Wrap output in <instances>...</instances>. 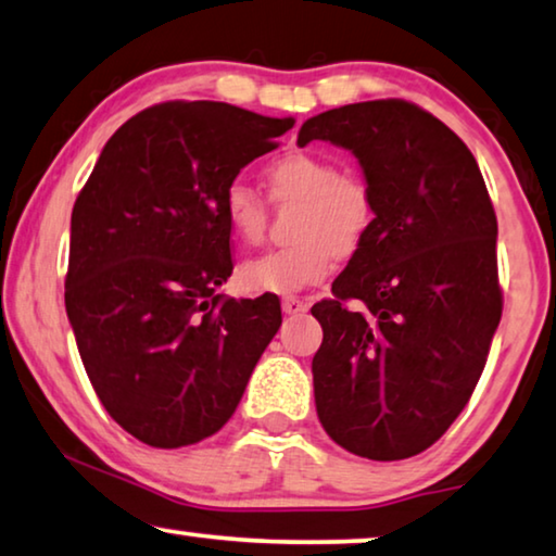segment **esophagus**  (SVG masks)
Returning <instances> with one entry per match:
<instances>
[{"label": "esophagus", "mask_w": 556, "mask_h": 556, "mask_svg": "<svg viewBox=\"0 0 556 556\" xmlns=\"http://www.w3.org/2000/svg\"><path fill=\"white\" fill-rule=\"evenodd\" d=\"M303 311H305V303L301 301V298H295V295L283 298V313H288V316H295V313H303Z\"/></svg>", "instance_id": "esophagus-1"}]
</instances>
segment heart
<instances>
[{
    "label": "heart",
    "mask_w": 556,
    "mask_h": 556,
    "mask_svg": "<svg viewBox=\"0 0 556 556\" xmlns=\"http://www.w3.org/2000/svg\"><path fill=\"white\" fill-rule=\"evenodd\" d=\"M276 203L295 205L293 243L243 263L240 286L248 293H295L331 273L338 255L349 258L374 228L376 198L361 175L338 173L331 160L311 152H288L265 167ZM223 215L232 236L261 243L265 205L245 182H230Z\"/></svg>",
    "instance_id": "1"
}]
</instances>
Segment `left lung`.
I'll use <instances>...</instances> for the list:
<instances>
[{
    "instance_id": "8db88e82",
    "label": "left lung",
    "mask_w": 556,
    "mask_h": 556,
    "mask_svg": "<svg viewBox=\"0 0 556 556\" xmlns=\"http://www.w3.org/2000/svg\"><path fill=\"white\" fill-rule=\"evenodd\" d=\"M311 140L351 150L376 198L333 298L311 308L316 412L345 452L399 462L444 437L486 366L502 318L494 205L471 150L414 102L320 112L298 132Z\"/></svg>"
}]
</instances>
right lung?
<instances>
[{"instance_id":"1","label":"right lung","mask_w":556,"mask_h":556,"mask_svg":"<svg viewBox=\"0 0 556 556\" xmlns=\"http://www.w3.org/2000/svg\"><path fill=\"white\" fill-rule=\"evenodd\" d=\"M293 123L228 102L152 104L79 190L64 305L94 393L142 444L220 431L280 328L273 298L218 293L232 273L223 195Z\"/></svg>"}]
</instances>
